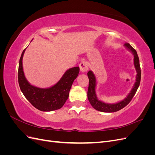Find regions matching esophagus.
I'll return each mask as SVG.
<instances>
[{
  "label": "esophagus",
  "instance_id": "34e87169",
  "mask_svg": "<svg viewBox=\"0 0 155 155\" xmlns=\"http://www.w3.org/2000/svg\"><path fill=\"white\" fill-rule=\"evenodd\" d=\"M79 68H80V71L82 72H85L87 71L88 67V63L87 61H82L80 63L79 65Z\"/></svg>",
  "mask_w": 155,
  "mask_h": 155
}]
</instances>
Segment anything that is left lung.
Instances as JSON below:
<instances>
[{
	"label": "left lung",
	"instance_id": "8db88e82",
	"mask_svg": "<svg viewBox=\"0 0 155 155\" xmlns=\"http://www.w3.org/2000/svg\"><path fill=\"white\" fill-rule=\"evenodd\" d=\"M124 46L134 55V65L137 73V76H136V82L134 83L133 87L131 89L129 94L127 96L124 100L116 103V104H107V103L98 100L96 92V87L97 84L96 78L93 72L91 70H89L87 73L89 79V85L87 92L88 100L94 109L97 110L104 112H114L123 109L126 105H127L131 100L133 99L138 90V88L139 87L140 79H141V69H140V61L137 52L129 43H125Z\"/></svg>",
	"mask_w": 155,
	"mask_h": 155
}]
</instances>
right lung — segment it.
I'll return each mask as SVG.
<instances>
[{
  "mask_svg": "<svg viewBox=\"0 0 155 155\" xmlns=\"http://www.w3.org/2000/svg\"><path fill=\"white\" fill-rule=\"evenodd\" d=\"M26 49L21 54L18 70V81L22 94L31 104L39 110L49 112L61 109L68 99L72 83L79 74V67L67 70L53 86L48 88L37 87L28 81L23 71L22 58Z\"/></svg>",
  "mask_w": 155,
  "mask_h": 155,
  "instance_id": "obj_1",
  "label": "right lung"
}]
</instances>
